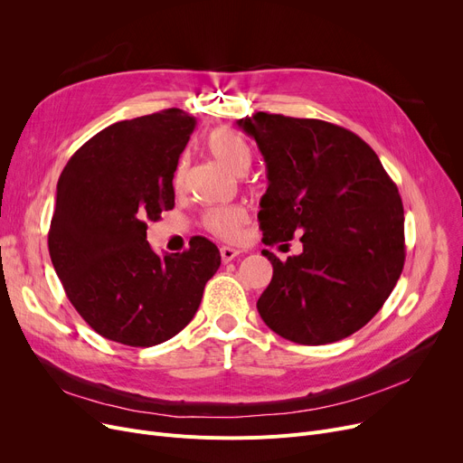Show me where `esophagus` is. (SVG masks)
I'll return each instance as SVG.
<instances>
[{
  "instance_id": "34e87169",
  "label": "esophagus",
  "mask_w": 463,
  "mask_h": 463,
  "mask_svg": "<svg viewBox=\"0 0 463 463\" xmlns=\"http://www.w3.org/2000/svg\"><path fill=\"white\" fill-rule=\"evenodd\" d=\"M219 253H222V260H223V262H231L234 257H238V255H240V251H238V250L229 248V246H223L222 250H219Z\"/></svg>"
}]
</instances>
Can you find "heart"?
Here are the masks:
<instances>
[{"instance_id":"obj_1","label":"heart","mask_w":463,"mask_h":463,"mask_svg":"<svg viewBox=\"0 0 463 463\" xmlns=\"http://www.w3.org/2000/svg\"><path fill=\"white\" fill-rule=\"evenodd\" d=\"M208 152L222 163L232 175H246L251 165L253 154L250 144L240 133L231 128H217L206 137ZM185 178V165L180 163L175 173V187L180 189ZM248 222V213L240 206L213 208L204 215V225L210 232L225 240H236L241 234V227Z\"/></svg>"}]
</instances>
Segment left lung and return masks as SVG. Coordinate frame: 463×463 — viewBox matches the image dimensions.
Wrapping results in <instances>:
<instances>
[{"mask_svg":"<svg viewBox=\"0 0 463 463\" xmlns=\"http://www.w3.org/2000/svg\"><path fill=\"white\" fill-rule=\"evenodd\" d=\"M255 138L269 189L262 241H302L279 260L257 302L262 321L300 345L360 330L383 307L405 262L403 204L377 154L358 135L323 119L257 112L236 121Z\"/></svg>","mask_w":463,"mask_h":463,"instance_id":"left-lung-1","label":"left lung"}]
</instances>
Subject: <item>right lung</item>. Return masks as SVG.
Listing matches in <instances>:
<instances>
[{"label":"right lung","instance_id":"right-lung-1","mask_svg":"<svg viewBox=\"0 0 463 463\" xmlns=\"http://www.w3.org/2000/svg\"><path fill=\"white\" fill-rule=\"evenodd\" d=\"M193 129L180 109L116 121L58 180L48 251L71 304L110 342L152 347L176 335L222 264L203 236L163 257L146 240V223L175 208L173 178Z\"/></svg>","mask_w":463,"mask_h":463}]
</instances>
